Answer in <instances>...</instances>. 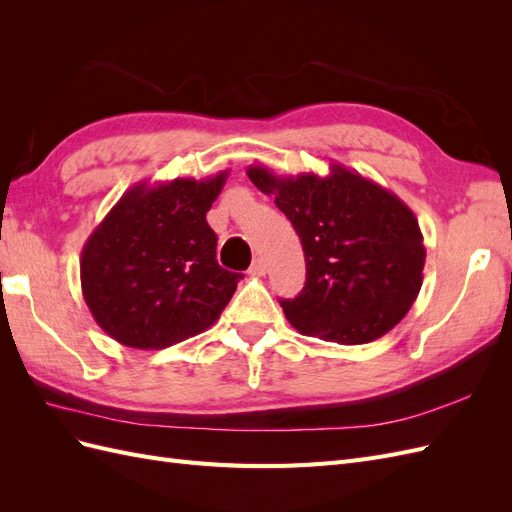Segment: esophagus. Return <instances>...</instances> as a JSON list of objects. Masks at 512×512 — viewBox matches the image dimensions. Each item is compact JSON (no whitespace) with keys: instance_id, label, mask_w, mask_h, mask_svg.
Wrapping results in <instances>:
<instances>
[{"instance_id":"1","label":"esophagus","mask_w":512,"mask_h":512,"mask_svg":"<svg viewBox=\"0 0 512 512\" xmlns=\"http://www.w3.org/2000/svg\"><path fill=\"white\" fill-rule=\"evenodd\" d=\"M250 273H252V275H265V273H267V262L262 260V258H256V260L252 262Z\"/></svg>"}]
</instances>
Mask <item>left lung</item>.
Masks as SVG:
<instances>
[{
  "label": "left lung",
  "instance_id": "left-lung-1",
  "mask_svg": "<svg viewBox=\"0 0 512 512\" xmlns=\"http://www.w3.org/2000/svg\"><path fill=\"white\" fill-rule=\"evenodd\" d=\"M247 177L275 196L303 245L305 286L280 301L294 329L356 346L408 314L423 284L425 245L404 200L342 164H331L329 177H277L265 166H250Z\"/></svg>",
  "mask_w": 512,
  "mask_h": 512
}]
</instances>
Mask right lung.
I'll return each mask as SVG.
<instances>
[{
	"mask_svg": "<svg viewBox=\"0 0 512 512\" xmlns=\"http://www.w3.org/2000/svg\"><path fill=\"white\" fill-rule=\"evenodd\" d=\"M226 177L136 183L85 241L83 297L119 344L168 348L220 318L243 277L218 265L207 224Z\"/></svg>",
	"mask_w": 512,
	"mask_h": 512,
	"instance_id": "add662e5",
	"label": "right lung"
}]
</instances>
